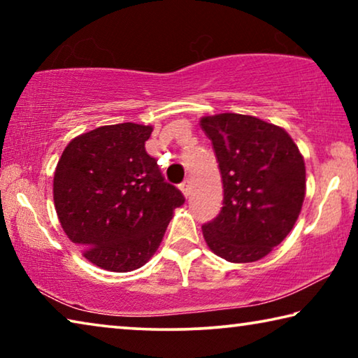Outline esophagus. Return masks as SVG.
Returning <instances> with one entry per match:
<instances>
[{"label":"esophagus","mask_w":358,"mask_h":358,"mask_svg":"<svg viewBox=\"0 0 358 358\" xmlns=\"http://www.w3.org/2000/svg\"><path fill=\"white\" fill-rule=\"evenodd\" d=\"M180 191L183 192L186 197L189 196V192H191V187H189V180H185L183 183H180Z\"/></svg>","instance_id":"esophagus-1"}]
</instances>
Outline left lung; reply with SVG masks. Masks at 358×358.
Segmentation results:
<instances>
[{
	"instance_id": "left-lung-1",
	"label": "left lung",
	"mask_w": 358,
	"mask_h": 358,
	"mask_svg": "<svg viewBox=\"0 0 358 358\" xmlns=\"http://www.w3.org/2000/svg\"><path fill=\"white\" fill-rule=\"evenodd\" d=\"M222 177L221 213L203 224L207 245L234 264L256 262L287 237L301 211L306 169L286 129L240 113L201 118Z\"/></svg>"
}]
</instances>
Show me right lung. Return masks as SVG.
Wrapping results in <instances>:
<instances>
[{
    "instance_id": "right-lung-1",
    "label": "right lung",
    "mask_w": 358,
    "mask_h": 358,
    "mask_svg": "<svg viewBox=\"0 0 358 358\" xmlns=\"http://www.w3.org/2000/svg\"><path fill=\"white\" fill-rule=\"evenodd\" d=\"M153 126H101L72 138L53 177V202L68 238L99 268H141L159 248L185 197L145 150Z\"/></svg>"
}]
</instances>
